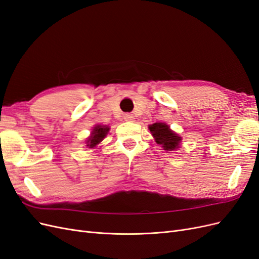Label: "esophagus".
<instances>
[{"instance_id": "1", "label": "esophagus", "mask_w": 259, "mask_h": 259, "mask_svg": "<svg viewBox=\"0 0 259 259\" xmlns=\"http://www.w3.org/2000/svg\"><path fill=\"white\" fill-rule=\"evenodd\" d=\"M134 119H135L134 115L131 114V113H126V114H124V120H125V121L133 122V121H134Z\"/></svg>"}]
</instances>
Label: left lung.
<instances>
[{"label":"left lung","instance_id":"8db88e82","mask_svg":"<svg viewBox=\"0 0 259 259\" xmlns=\"http://www.w3.org/2000/svg\"><path fill=\"white\" fill-rule=\"evenodd\" d=\"M149 130L152 133L155 143L161 145L164 150H175L176 148H178L179 143L182 142V138L175 134L173 131H170L168 125L164 123H154L149 126Z\"/></svg>","mask_w":259,"mask_h":259}]
</instances>
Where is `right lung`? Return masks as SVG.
<instances>
[{"instance_id":"add662e5","label":"right lung","mask_w":259,"mask_h":259,"mask_svg":"<svg viewBox=\"0 0 259 259\" xmlns=\"http://www.w3.org/2000/svg\"><path fill=\"white\" fill-rule=\"evenodd\" d=\"M109 132V127L108 126H103V125H97V126L94 127L93 132H92V135L90 136L89 140L86 142V146L90 147V148H94L96 147L101 140H103L106 135L108 134Z\"/></svg>"}]
</instances>
